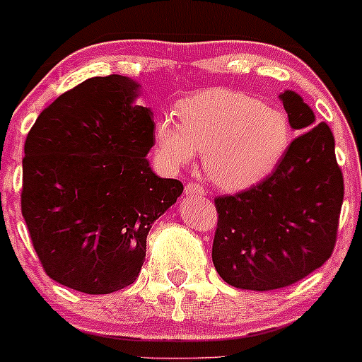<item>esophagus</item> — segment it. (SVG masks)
Masks as SVG:
<instances>
[{
    "mask_svg": "<svg viewBox=\"0 0 362 362\" xmlns=\"http://www.w3.org/2000/svg\"><path fill=\"white\" fill-rule=\"evenodd\" d=\"M185 196H204V189H202L199 184L189 182V184L185 185Z\"/></svg>",
    "mask_w": 362,
    "mask_h": 362,
    "instance_id": "1",
    "label": "esophagus"
}]
</instances>
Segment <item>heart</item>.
Returning <instances> with one entry per match:
<instances>
[{
	"instance_id": "obj_1",
	"label": "heart",
	"mask_w": 362,
	"mask_h": 362,
	"mask_svg": "<svg viewBox=\"0 0 362 362\" xmlns=\"http://www.w3.org/2000/svg\"><path fill=\"white\" fill-rule=\"evenodd\" d=\"M177 122L165 115L154 141L168 168L187 165L202 149V168L220 189L245 190L266 180L291 146L284 111L239 90L206 89L178 105Z\"/></svg>"
}]
</instances>
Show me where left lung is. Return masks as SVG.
Returning a JSON list of instances; mask_svg holds the SVG:
<instances>
[{"instance_id": "1", "label": "left lung", "mask_w": 362, "mask_h": 362, "mask_svg": "<svg viewBox=\"0 0 362 362\" xmlns=\"http://www.w3.org/2000/svg\"><path fill=\"white\" fill-rule=\"evenodd\" d=\"M280 101L292 130L280 166L266 180L235 196L216 197L213 264L242 291H275L303 280L327 263L335 247L344 177L335 139L293 90Z\"/></svg>"}]
</instances>
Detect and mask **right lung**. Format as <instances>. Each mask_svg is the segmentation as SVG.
Instances as JSON below:
<instances>
[{"instance_id":"add662e5","label":"right lung","mask_w":362,"mask_h":362,"mask_svg":"<svg viewBox=\"0 0 362 362\" xmlns=\"http://www.w3.org/2000/svg\"><path fill=\"white\" fill-rule=\"evenodd\" d=\"M141 84L93 77L42 111L25 141L22 214L45 272L84 293L129 287L154 221L184 192L151 168L153 111Z\"/></svg>"}]
</instances>
